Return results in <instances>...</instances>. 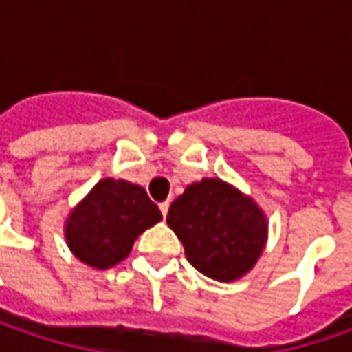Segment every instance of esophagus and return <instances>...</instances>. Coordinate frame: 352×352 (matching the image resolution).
Here are the masks:
<instances>
[{
  "mask_svg": "<svg viewBox=\"0 0 352 352\" xmlns=\"http://www.w3.org/2000/svg\"><path fill=\"white\" fill-rule=\"evenodd\" d=\"M158 208H160V211H162V215L166 217V213H168V208H170V201H168V199H166V201H162V204H160Z\"/></svg>",
  "mask_w": 352,
  "mask_h": 352,
  "instance_id": "34e87169",
  "label": "esophagus"
}]
</instances>
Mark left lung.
Wrapping results in <instances>:
<instances>
[{
    "label": "left lung",
    "instance_id": "obj_1",
    "mask_svg": "<svg viewBox=\"0 0 352 352\" xmlns=\"http://www.w3.org/2000/svg\"><path fill=\"white\" fill-rule=\"evenodd\" d=\"M168 227L201 274L233 282L263 254L268 223L252 197L219 178L190 184L168 210Z\"/></svg>",
    "mask_w": 352,
    "mask_h": 352
}]
</instances>
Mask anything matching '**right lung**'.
<instances>
[{
    "instance_id": "right-lung-1",
    "label": "right lung",
    "mask_w": 352,
    "mask_h": 352,
    "mask_svg": "<svg viewBox=\"0 0 352 352\" xmlns=\"http://www.w3.org/2000/svg\"><path fill=\"white\" fill-rule=\"evenodd\" d=\"M160 219L141 186L105 178L68 215L64 236L76 258L105 270L127 258L135 239Z\"/></svg>"
}]
</instances>
